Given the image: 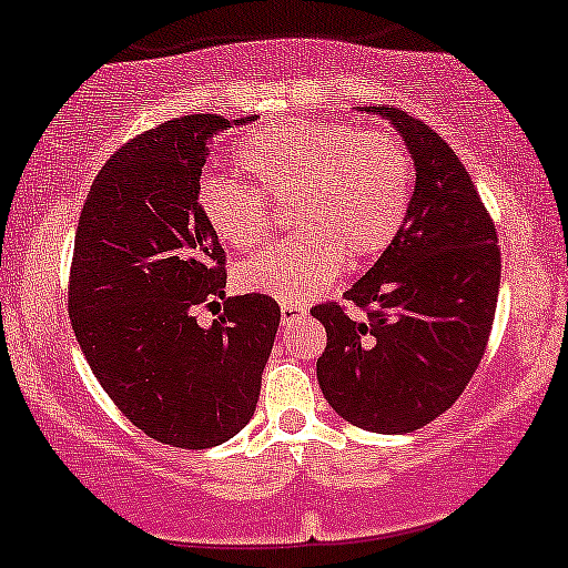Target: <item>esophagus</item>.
Returning a JSON list of instances; mask_svg holds the SVG:
<instances>
[{"instance_id":"34e87169","label":"esophagus","mask_w":568,"mask_h":568,"mask_svg":"<svg viewBox=\"0 0 568 568\" xmlns=\"http://www.w3.org/2000/svg\"><path fill=\"white\" fill-rule=\"evenodd\" d=\"M280 314H283V323H291V320H298L306 314L304 304H293V302H283L280 304Z\"/></svg>"}]
</instances>
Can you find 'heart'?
<instances>
[{
    "label": "heart",
    "instance_id": "b5f03b06",
    "mask_svg": "<svg viewBox=\"0 0 568 568\" xmlns=\"http://www.w3.org/2000/svg\"><path fill=\"white\" fill-rule=\"evenodd\" d=\"M235 161L254 187L206 176L197 184L195 206L219 241L248 251L272 227L265 197H293L288 216L296 230L237 266L241 288L280 302H306L346 262L362 264L388 248L413 197V161L405 142L386 129L277 121L256 129Z\"/></svg>",
    "mask_w": 568,
    "mask_h": 568
}]
</instances>
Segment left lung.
<instances>
[{
    "instance_id": "left-lung-1",
    "label": "left lung",
    "mask_w": 568,
    "mask_h": 568,
    "mask_svg": "<svg viewBox=\"0 0 568 568\" xmlns=\"http://www.w3.org/2000/svg\"><path fill=\"white\" fill-rule=\"evenodd\" d=\"M407 142L415 193L399 235L344 298L365 312L325 302L312 317L327 346L317 381L352 426L409 434L453 407L487 349L500 291V248L453 148L399 108L373 105Z\"/></svg>"
}]
</instances>
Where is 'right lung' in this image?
Wrapping results in <instances>:
<instances>
[{"instance_id": "obj_1", "label": "right lung", "mask_w": 568, "mask_h": 568, "mask_svg": "<svg viewBox=\"0 0 568 568\" xmlns=\"http://www.w3.org/2000/svg\"><path fill=\"white\" fill-rule=\"evenodd\" d=\"M248 121L195 113L136 134L94 176L73 243L68 312L94 378L140 432L182 449L243 432L280 325L266 293L225 298L211 328L194 320L227 285L197 184L216 136Z\"/></svg>"}]
</instances>
